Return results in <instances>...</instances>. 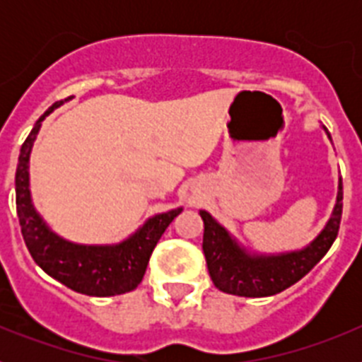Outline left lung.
<instances>
[{"mask_svg": "<svg viewBox=\"0 0 362 362\" xmlns=\"http://www.w3.org/2000/svg\"><path fill=\"white\" fill-rule=\"evenodd\" d=\"M199 214L204 223L203 252L216 288L241 297L276 296L303 279L334 245L343 216V179H339L337 203L330 221L317 239L299 252L248 255L209 212L199 210Z\"/></svg>", "mask_w": 362, "mask_h": 362, "instance_id": "obj_1", "label": "left lung"}]
</instances>
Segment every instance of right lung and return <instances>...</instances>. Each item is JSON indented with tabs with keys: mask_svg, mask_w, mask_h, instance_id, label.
Returning <instances> with one entry per match:
<instances>
[{
	"mask_svg": "<svg viewBox=\"0 0 362 362\" xmlns=\"http://www.w3.org/2000/svg\"><path fill=\"white\" fill-rule=\"evenodd\" d=\"M59 105H63V99L56 101L37 119L19 150L18 168H16V210H18L25 245L41 270L74 292L95 297L130 292L137 288V284L143 281L150 255L166 226L170 225L174 217L183 212V209L153 216L132 238L114 246L74 245L50 232L49 226L45 225L43 219L32 206L30 190H28V158L40 132L41 121Z\"/></svg>",
	"mask_w": 362,
	"mask_h": 362,
	"instance_id": "obj_1",
	"label": "right lung"
}]
</instances>
